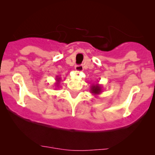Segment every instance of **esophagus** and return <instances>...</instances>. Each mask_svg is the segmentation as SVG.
Wrapping results in <instances>:
<instances>
[{"mask_svg":"<svg viewBox=\"0 0 155 155\" xmlns=\"http://www.w3.org/2000/svg\"><path fill=\"white\" fill-rule=\"evenodd\" d=\"M84 68L81 65H76L75 66V70L77 72H81L83 71Z\"/></svg>","mask_w":155,"mask_h":155,"instance_id":"1","label":"esophagus"}]
</instances>
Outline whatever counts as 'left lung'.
<instances>
[{
    "mask_svg": "<svg viewBox=\"0 0 155 155\" xmlns=\"http://www.w3.org/2000/svg\"><path fill=\"white\" fill-rule=\"evenodd\" d=\"M90 92L94 95H97L102 92V86L99 84H92L90 87Z\"/></svg>",
    "mask_w": 155,
    "mask_h": 155,
    "instance_id": "1",
    "label": "left lung"
}]
</instances>
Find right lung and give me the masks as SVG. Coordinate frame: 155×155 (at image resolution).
<instances>
[{
    "instance_id": "1",
    "label": "right lung",
    "mask_w": 155,
    "mask_h": 155,
    "mask_svg": "<svg viewBox=\"0 0 155 155\" xmlns=\"http://www.w3.org/2000/svg\"><path fill=\"white\" fill-rule=\"evenodd\" d=\"M56 83H55V87H59L60 86V81H61V78L59 77V76H56Z\"/></svg>"
}]
</instances>
